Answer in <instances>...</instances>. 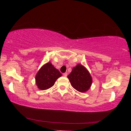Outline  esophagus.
<instances>
[{
	"label": "esophagus",
	"mask_w": 131,
	"mask_h": 131,
	"mask_svg": "<svg viewBox=\"0 0 131 131\" xmlns=\"http://www.w3.org/2000/svg\"><path fill=\"white\" fill-rule=\"evenodd\" d=\"M63 77H67V75H68V73H63Z\"/></svg>",
	"instance_id": "1"
}]
</instances>
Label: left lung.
<instances>
[{
	"instance_id": "obj_1",
	"label": "left lung",
	"mask_w": 131,
	"mask_h": 131,
	"mask_svg": "<svg viewBox=\"0 0 131 131\" xmlns=\"http://www.w3.org/2000/svg\"><path fill=\"white\" fill-rule=\"evenodd\" d=\"M68 78L74 89L80 92L84 93L89 90L92 83L91 74L85 66L78 64L73 68Z\"/></svg>"
}]
</instances>
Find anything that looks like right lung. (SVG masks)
Returning <instances> with one entry per match:
<instances>
[{"instance_id":"1","label":"right lung","mask_w":131,"mask_h":131,"mask_svg":"<svg viewBox=\"0 0 131 131\" xmlns=\"http://www.w3.org/2000/svg\"><path fill=\"white\" fill-rule=\"evenodd\" d=\"M61 76L62 74L59 70L56 69L51 62H48L41 66L36 74V85L40 90H48Z\"/></svg>"}]
</instances>
